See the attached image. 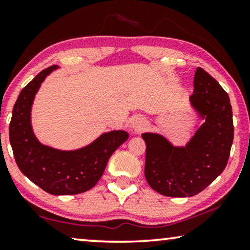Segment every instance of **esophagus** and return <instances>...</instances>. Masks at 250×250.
<instances>
[{
	"mask_svg": "<svg viewBox=\"0 0 250 250\" xmlns=\"http://www.w3.org/2000/svg\"><path fill=\"white\" fill-rule=\"evenodd\" d=\"M129 126H131V128L134 132H141L146 127V119L142 116H135L131 121Z\"/></svg>",
	"mask_w": 250,
	"mask_h": 250,
	"instance_id": "obj_1",
	"label": "esophagus"
}]
</instances>
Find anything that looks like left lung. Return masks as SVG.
Returning a JSON list of instances; mask_svg holds the SVG:
<instances>
[{
    "instance_id": "obj_1",
    "label": "left lung",
    "mask_w": 250,
    "mask_h": 250,
    "mask_svg": "<svg viewBox=\"0 0 250 250\" xmlns=\"http://www.w3.org/2000/svg\"><path fill=\"white\" fill-rule=\"evenodd\" d=\"M191 107L203 122L186 146H174L159 133H142L145 175L153 190L167 197H192L209 186L227 166L233 121L230 98L217 81L198 67Z\"/></svg>"
}]
</instances>
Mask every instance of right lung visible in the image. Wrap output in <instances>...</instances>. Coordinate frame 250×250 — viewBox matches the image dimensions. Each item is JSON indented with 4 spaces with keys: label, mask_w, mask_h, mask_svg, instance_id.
Instances as JSON below:
<instances>
[{
    "label": "right lung",
    "mask_w": 250,
    "mask_h": 250,
    "mask_svg": "<svg viewBox=\"0 0 250 250\" xmlns=\"http://www.w3.org/2000/svg\"><path fill=\"white\" fill-rule=\"evenodd\" d=\"M59 69L51 66L20 92L12 110L9 136L19 169L33 183L54 196L85 192L101 179L110 156L128 139L126 131H110L76 150L45 146L34 134L32 107L44 80Z\"/></svg>",
    "instance_id": "add662e5"
}]
</instances>
